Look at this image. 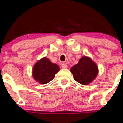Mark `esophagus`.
I'll use <instances>...</instances> for the list:
<instances>
[{
	"label": "esophagus",
	"mask_w": 123,
	"mask_h": 123,
	"mask_svg": "<svg viewBox=\"0 0 123 123\" xmlns=\"http://www.w3.org/2000/svg\"><path fill=\"white\" fill-rule=\"evenodd\" d=\"M62 68H67L68 66L66 64H64V63H63V64H62Z\"/></svg>",
	"instance_id": "esophagus-1"
}]
</instances>
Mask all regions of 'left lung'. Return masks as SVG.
Listing matches in <instances>:
<instances>
[{
  "label": "left lung",
  "mask_w": 123,
  "mask_h": 123,
  "mask_svg": "<svg viewBox=\"0 0 123 123\" xmlns=\"http://www.w3.org/2000/svg\"><path fill=\"white\" fill-rule=\"evenodd\" d=\"M74 79L79 83L87 85L92 82L98 74V67L90 58L83 56L79 63L71 68Z\"/></svg>",
  "instance_id": "obj_1"
}]
</instances>
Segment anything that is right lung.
<instances>
[{"instance_id": "add662e5", "label": "right lung", "mask_w": 123, "mask_h": 123, "mask_svg": "<svg viewBox=\"0 0 123 123\" xmlns=\"http://www.w3.org/2000/svg\"><path fill=\"white\" fill-rule=\"evenodd\" d=\"M59 71V67L57 64H54L50 59L44 57L34 64L33 77L36 81L44 85L52 81Z\"/></svg>"}]
</instances>
